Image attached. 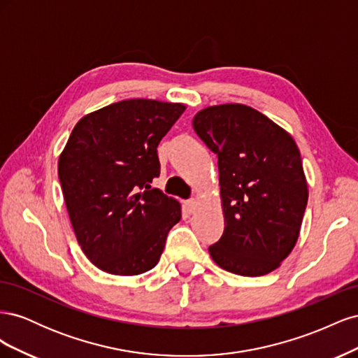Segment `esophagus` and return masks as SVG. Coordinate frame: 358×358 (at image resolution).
<instances>
[{"label": "esophagus", "mask_w": 358, "mask_h": 358, "mask_svg": "<svg viewBox=\"0 0 358 358\" xmlns=\"http://www.w3.org/2000/svg\"><path fill=\"white\" fill-rule=\"evenodd\" d=\"M183 206H185V210H187L189 215L197 210V201H196V200H188V201L183 203Z\"/></svg>", "instance_id": "34e87169"}]
</instances>
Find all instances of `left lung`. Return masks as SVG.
<instances>
[{
    "mask_svg": "<svg viewBox=\"0 0 358 358\" xmlns=\"http://www.w3.org/2000/svg\"><path fill=\"white\" fill-rule=\"evenodd\" d=\"M192 127L218 157L224 233L210 257L236 275L270 273L294 248L308 204L296 142L243 104L208 107Z\"/></svg>",
    "mask_w": 358,
    "mask_h": 358,
    "instance_id": "8db88e82",
    "label": "left lung"
}]
</instances>
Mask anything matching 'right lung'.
<instances>
[{"label":"right lung","mask_w":358,"mask_h":358,"mask_svg":"<svg viewBox=\"0 0 358 358\" xmlns=\"http://www.w3.org/2000/svg\"><path fill=\"white\" fill-rule=\"evenodd\" d=\"M185 106L124 100L76 124L58 176L78 242L103 272L134 276L157 266L180 206L150 183L157 148Z\"/></svg>","instance_id":"obj_1"}]
</instances>
